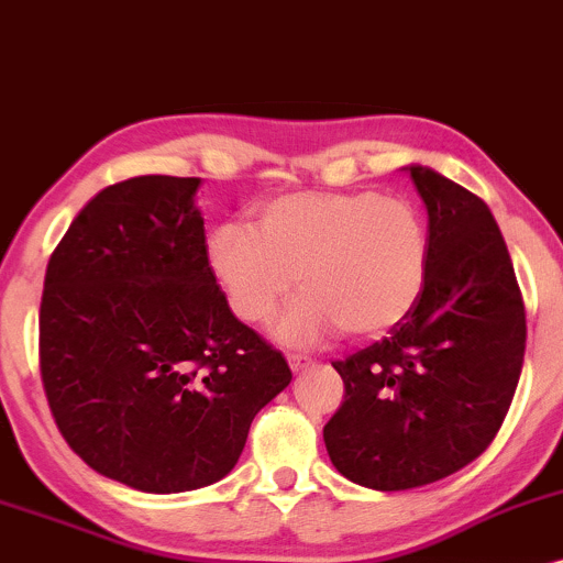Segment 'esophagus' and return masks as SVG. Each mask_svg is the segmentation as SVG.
<instances>
[{"instance_id": "obj_1", "label": "esophagus", "mask_w": 563, "mask_h": 563, "mask_svg": "<svg viewBox=\"0 0 563 563\" xmlns=\"http://www.w3.org/2000/svg\"><path fill=\"white\" fill-rule=\"evenodd\" d=\"M287 362H289V366H292V372H302L306 369V366H311L313 362L308 356H298V353H292V356H287Z\"/></svg>"}]
</instances>
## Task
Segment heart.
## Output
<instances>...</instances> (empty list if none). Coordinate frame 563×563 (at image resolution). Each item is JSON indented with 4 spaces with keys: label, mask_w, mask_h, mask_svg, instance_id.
<instances>
[{
    "label": "heart",
    "mask_w": 563,
    "mask_h": 563,
    "mask_svg": "<svg viewBox=\"0 0 563 563\" xmlns=\"http://www.w3.org/2000/svg\"><path fill=\"white\" fill-rule=\"evenodd\" d=\"M426 220L404 197L369 191H295L263 201L255 223H220L207 263L233 313L265 324L289 298L276 338L311 349L338 330L380 338L401 324L426 287Z\"/></svg>",
    "instance_id": "1"
}]
</instances>
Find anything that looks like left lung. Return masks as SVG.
I'll return each instance as SVG.
<instances>
[{"label": "left lung", "instance_id": "8db88e82", "mask_svg": "<svg viewBox=\"0 0 563 563\" xmlns=\"http://www.w3.org/2000/svg\"><path fill=\"white\" fill-rule=\"evenodd\" d=\"M428 210L426 287L390 338L334 362L345 401L324 426L353 484L415 489L473 463L500 431L527 345V313L489 207L431 167H404Z\"/></svg>", "mask_w": 563, "mask_h": 563}]
</instances>
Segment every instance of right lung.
I'll use <instances>...</instances> for the list:
<instances>
[{
    "instance_id": "add662e5",
    "label": "right lung",
    "mask_w": 563,
    "mask_h": 563,
    "mask_svg": "<svg viewBox=\"0 0 563 563\" xmlns=\"http://www.w3.org/2000/svg\"><path fill=\"white\" fill-rule=\"evenodd\" d=\"M199 183L103 188L44 274L40 369L55 426L92 471L154 495L231 473L255 415L292 380L218 287Z\"/></svg>"
}]
</instances>
